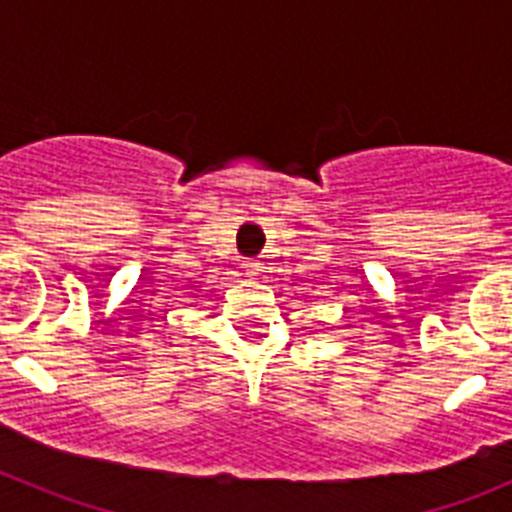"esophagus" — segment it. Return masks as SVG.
Wrapping results in <instances>:
<instances>
[{
    "instance_id": "esophagus-1",
    "label": "esophagus",
    "mask_w": 512,
    "mask_h": 512,
    "mask_svg": "<svg viewBox=\"0 0 512 512\" xmlns=\"http://www.w3.org/2000/svg\"><path fill=\"white\" fill-rule=\"evenodd\" d=\"M243 271H246L248 277H259L261 264L256 259H248V261H243Z\"/></svg>"
}]
</instances>
